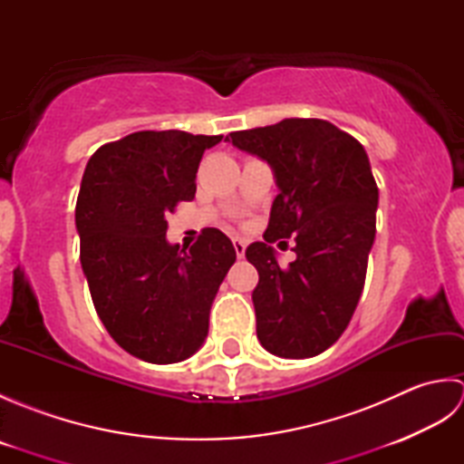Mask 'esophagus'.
Masks as SVG:
<instances>
[{"label": "esophagus", "mask_w": 464, "mask_h": 464, "mask_svg": "<svg viewBox=\"0 0 464 464\" xmlns=\"http://www.w3.org/2000/svg\"><path fill=\"white\" fill-rule=\"evenodd\" d=\"M233 247H235V253H237V259H243L245 257V249H247V243H245L239 237H235L233 239Z\"/></svg>", "instance_id": "esophagus-1"}]
</instances>
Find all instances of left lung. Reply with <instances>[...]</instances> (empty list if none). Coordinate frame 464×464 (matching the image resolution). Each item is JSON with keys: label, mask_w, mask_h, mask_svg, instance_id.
<instances>
[{"label": "left lung", "mask_w": 464, "mask_h": 464, "mask_svg": "<svg viewBox=\"0 0 464 464\" xmlns=\"http://www.w3.org/2000/svg\"><path fill=\"white\" fill-rule=\"evenodd\" d=\"M267 161L279 187L265 231L245 257L257 339L283 359L327 351L353 317L377 231L379 189L364 147L324 120H283L225 137ZM295 235L298 259L283 270L268 245Z\"/></svg>", "instance_id": "1"}]
</instances>
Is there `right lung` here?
I'll return each mask as SVG.
<instances>
[{
    "mask_svg": "<svg viewBox=\"0 0 464 464\" xmlns=\"http://www.w3.org/2000/svg\"><path fill=\"white\" fill-rule=\"evenodd\" d=\"M223 135L137 131L87 161L75 205L80 259L107 333L133 357L169 364L199 351L209 311L235 263L207 227L189 251L167 243V215L195 197L205 150Z\"/></svg>",
    "mask_w": 464,
    "mask_h": 464,
    "instance_id": "right-lung-1",
    "label": "right lung"
}]
</instances>
